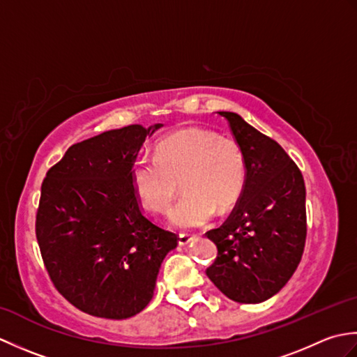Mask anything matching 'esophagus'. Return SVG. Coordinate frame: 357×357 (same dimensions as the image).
Listing matches in <instances>:
<instances>
[{
    "mask_svg": "<svg viewBox=\"0 0 357 357\" xmlns=\"http://www.w3.org/2000/svg\"><path fill=\"white\" fill-rule=\"evenodd\" d=\"M193 239L192 234H187V233H181L179 234V245H187L188 242Z\"/></svg>",
    "mask_w": 357,
    "mask_h": 357,
    "instance_id": "obj_1",
    "label": "esophagus"
}]
</instances>
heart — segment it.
Segmentation results:
<instances>
[{
	"label": "heart",
	"mask_w": 357,
	"mask_h": 357,
	"mask_svg": "<svg viewBox=\"0 0 357 357\" xmlns=\"http://www.w3.org/2000/svg\"><path fill=\"white\" fill-rule=\"evenodd\" d=\"M130 174L141 204L155 213L169 208L183 184L185 193L169 218L178 229H195L207 224L218 208L227 211L239 201L247 159L236 139L187 127L159 141L155 158H136Z\"/></svg>",
	"instance_id": "heart-1"
}]
</instances>
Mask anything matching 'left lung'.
<instances>
[{
  "label": "left lung",
  "mask_w": 357,
  "mask_h": 357,
  "mask_svg": "<svg viewBox=\"0 0 357 357\" xmlns=\"http://www.w3.org/2000/svg\"><path fill=\"white\" fill-rule=\"evenodd\" d=\"M247 159V183L227 221L207 231L218 256L206 270L241 304L275 296L298 268L307 238L305 184L299 167L270 136L238 113L219 112Z\"/></svg>",
  "instance_id": "8db88e82"
}]
</instances>
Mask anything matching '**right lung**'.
Returning <instances> with one entry per match:
<instances>
[{
	"label": "right lung",
	"instance_id": "right-lung-1",
	"mask_svg": "<svg viewBox=\"0 0 357 357\" xmlns=\"http://www.w3.org/2000/svg\"><path fill=\"white\" fill-rule=\"evenodd\" d=\"M161 124L127 126L73 144L41 185L35 233L59 294L81 312L127 319L153 296L176 233L144 215L132 165Z\"/></svg>",
	"mask_w": 357,
	"mask_h": 357
}]
</instances>
